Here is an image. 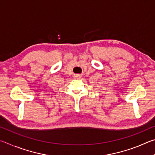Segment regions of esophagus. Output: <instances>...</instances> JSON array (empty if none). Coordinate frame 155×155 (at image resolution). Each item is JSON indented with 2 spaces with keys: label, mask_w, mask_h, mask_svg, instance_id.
Segmentation results:
<instances>
[{
  "label": "esophagus",
  "mask_w": 155,
  "mask_h": 155,
  "mask_svg": "<svg viewBox=\"0 0 155 155\" xmlns=\"http://www.w3.org/2000/svg\"><path fill=\"white\" fill-rule=\"evenodd\" d=\"M81 77V75H75L74 76V78H80Z\"/></svg>",
  "instance_id": "obj_1"
}]
</instances>
